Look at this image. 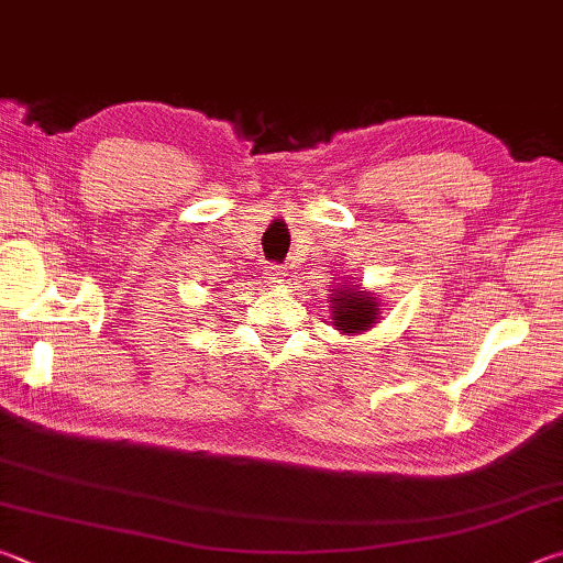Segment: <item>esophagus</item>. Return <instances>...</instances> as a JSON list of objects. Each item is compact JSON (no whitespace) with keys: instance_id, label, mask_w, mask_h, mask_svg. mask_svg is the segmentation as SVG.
<instances>
[{"instance_id":"esophagus-1","label":"esophagus","mask_w":563,"mask_h":563,"mask_svg":"<svg viewBox=\"0 0 563 563\" xmlns=\"http://www.w3.org/2000/svg\"><path fill=\"white\" fill-rule=\"evenodd\" d=\"M263 275H265V283L280 285L283 283V275H285V268H283V265H271V268L265 271Z\"/></svg>"}]
</instances>
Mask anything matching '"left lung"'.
<instances>
[{
	"label": "left lung",
	"instance_id": "1",
	"mask_svg": "<svg viewBox=\"0 0 563 563\" xmlns=\"http://www.w3.org/2000/svg\"><path fill=\"white\" fill-rule=\"evenodd\" d=\"M328 302L332 328L340 330V335H362L375 328V322L383 316L379 312L383 305L375 298V292L360 288V285H338L332 288V298Z\"/></svg>",
	"mask_w": 563,
	"mask_h": 563
}]
</instances>
